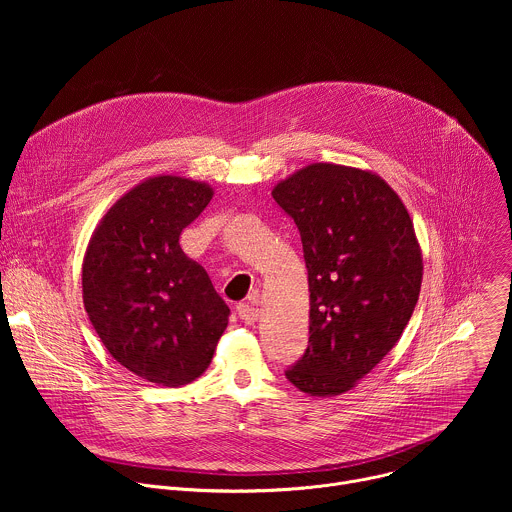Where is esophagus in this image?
Masks as SVG:
<instances>
[{
	"label": "esophagus",
	"mask_w": 512,
	"mask_h": 512,
	"mask_svg": "<svg viewBox=\"0 0 512 512\" xmlns=\"http://www.w3.org/2000/svg\"><path fill=\"white\" fill-rule=\"evenodd\" d=\"M237 314L245 324H255L259 318V308L251 306V304H239L237 306Z\"/></svg>",
	"instance_id": "esophagus-1"
}]
</instances>
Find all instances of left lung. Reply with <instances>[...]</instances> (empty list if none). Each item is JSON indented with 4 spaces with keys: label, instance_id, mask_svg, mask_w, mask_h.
<instances>
[{
    "label": "left lung",
    "instance_id": "obj_1",
    "mask_svg": "<svg viewBox=\"0 0 512 512\" xmlns=\"http://www.w3.org/2000/svg\"><path fill=\"white\" fill-rule=\"evenodd\" d=\"M296 223L310 285V340L287 381L314 397L369 375L403 334L421 289L407 208L379 176L312 164L273 188Z\"/></svg>",
    "mask_w": 512,
    "mask_h": 512
}]
</instances>
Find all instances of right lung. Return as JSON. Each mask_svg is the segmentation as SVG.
<instances>
[{
    "label": "right lung",
    "mask_w": 512,
    "mask_h": 512,
    "mask_svg": "<svg viewBox=\"0 0 512 512\" xmlns=\"http://www.w3.org/2000/svg\"><path fill=\"white\" fill-rule=\"evenodd\" d=\"M212 188L160 176L119 198L97 227L83 263V302L111 356L164 387L200 377L229 324L208 273L180 247Z\"/></svg>",
    "instance_id": "1"
}]
</instances>
